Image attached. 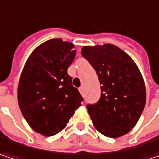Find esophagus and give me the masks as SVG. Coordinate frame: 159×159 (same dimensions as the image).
Listing matches in <instances>:
<instances>
[{"instance_id": "34e87169", "label": "esophagus", "mask_w": 159, "mask_h": 159, "mask_svg": "<svg viewBox=\"0 0 159 159\" xmlns=\"http://www.w3.org/2000/svg\"><path fill=\"white\" fill-rule=\"evenodd\" d=\"M79 90H80V94H81V95H83V94H84V88H83V87H80V88L79 89Z\"/></svg>"}]
</instances>
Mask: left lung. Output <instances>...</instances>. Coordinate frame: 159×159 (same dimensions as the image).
<instances>
[{
    "instance_id": "8db88e82",
    "label": "left lung",
    "mask_w": 159,
    "mask_h": 159,
    "mask_svg": "<svg viewBox=\"0 0 159 159\" xmlns=\"http://www.w3.org/2000/svg\"><path fill=\"white\" fill-rule=\"evenodd\" d=\"M81 54L96 70L101 96L88 104L93 126L102 135L116 139L136 126L146 104V86L130 56L113 44L84 46Z\"/></svg>"
}]
</instances>
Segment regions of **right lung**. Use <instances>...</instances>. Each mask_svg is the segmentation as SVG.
<instances>
[{
    "label": "right lung",
    "mask_w": 159,
    "mask_h": 159,
    "mask_svg": "<svg viewBox=\"0 0 159 159\" xmlns=\"http://www.w3.org/2000/svg\"><path fill=\"white\" fill-rule=\"evenodd\" d=\"M74 44L51 39L26 61L18 85L20 109L30 127L45 137L58 134L83 100L67 73L76 55Z\"/></svg>",
    "instance_id": "add662e5"
}]
</instances>
